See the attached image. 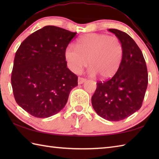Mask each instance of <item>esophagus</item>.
Here are the masks:
<instances>
[{"mask_svg": "<svg viewBox=\"0 0 159 159\" xmlns=\"http://www.w3.org/2000/svg\"><path fill=\"white\" fill-rule=\"evenodd\" d=\"M86 81V79H84V78L82 77H79V79H78V83L79 85H81L83 83H85Z\"/></svg>", "mask_w": 159, "mask_h": 159, "instance_id": "34e87169", "label": "esophagus"}]
</instances>
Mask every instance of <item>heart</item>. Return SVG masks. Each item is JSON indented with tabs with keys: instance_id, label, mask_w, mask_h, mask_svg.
<instances>
[{
	"instance_id": "heart-1",
	"label": "heart",
	"mask_w": 159,
	"mask_h": 159,
	"mask_svg": "<svg viewBox=\"0 0 159 159\" xmlns=\"http://www.w3.org/2000/svg\"><path fill=\"white\" fill-rule=\"evenodd\" d=\"M123 46L116 37L89 33L81 37L76 48L69 45L65 50V59L72 72L79 74L87 64L92 76L101 79L113 77L119 70L123 59Z\"/></svg>"
}]
</instances>
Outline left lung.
I'll use <instances>...</instances> for the list:
<instances>
[{"label": "left lung", "instance_id": "1", "mask_svg": "<svg viewBox=\"0 0 159 159\" xmlns=\"http://www.w3.org/2000/svg\"><path fill=\"white\" fill-rule=\"evenodd\" d=\"M123 46V59L117 73L107 81L98 82L92 97L93 109L109 121H120L139 110L146 93L148 74L142 52L130 36L109 29Z\"/></svg>", "mask_w": 159, "mask_h": 159}]
</instances>
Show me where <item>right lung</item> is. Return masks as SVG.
Returning a JSON list of instances; mask_svg holds the SVG:
<instances>
[{
    "label": "right lung",
    "instance_id": "1",
    "mask_svg": "<svg viewBox=\"0 0 159 159\" xmlns=\"http://www.w3.org/2000/svg\"><path fill=\"white\" fill-rule=\"evenodd\" d=\"M76 35L46 26L28 36L17 50L11 78L13 96L31 116L46 118L59 113L78 85V76L65 59V50Z\"/></svg>",
    "mask_w": 159,
    "mask_h": 159
}]
</instances>
